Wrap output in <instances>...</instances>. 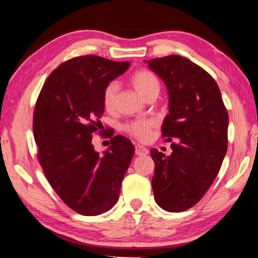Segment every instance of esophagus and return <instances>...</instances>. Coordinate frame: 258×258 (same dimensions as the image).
Listing matches in <instances>:
<instances>
[{
	"instance_id": "1",
	"label": "esophagus",
	"mask_w": 258,
	"mask_h": 258,
	"mask_svg": "<svg viewBox=\"0 0 258 258\" xmlns=\"http://www.w3.org/2000/svg\"><path fill=\"white\" fill-rule=\"evenodd\" d=\"M148 152H149V150H148L146 147L140 146V145H137V146H135V155H137V156L148 155Z\"/></svg>"
}]
</instances>
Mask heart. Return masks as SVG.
<instances>
[{"instance_id": "heart-1", "label": "heart", "mask_w": 258, "mask_h": 258, "mask_svg": "<svg viewBox=\"0 0 258 258\" xmlns=\"http://www.w3.org/2000/svg\"><path fill=\"white\" fill-rule=\"evenodd\" d=\"M131 83L138 93L141 97L146 98L148 94L152 92H159L160 83L158 78L149 71L142 69V71L135 72L131 77ZM119 84L116 81H112L104 86L102 93V103L106 110H111L115 107L117 92H118ZM155 121L151 119H138L130 121L125 125V131L130 133L135 139L146 141L149 139L151 130L154 128Z\"/></svg>"}]
</instances>
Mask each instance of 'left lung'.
Returning <instances> with one entry per match:
<instances>
[{"mask_svg": "<svg viewBox=\"0 0 258 258\" xmlns=\"http://www.w3.org/2000/svg\"><path fill=\"white\" fill-rule=\"evenodd\" d=\"M146 62L168 91L161 133L178 141L169 156L150 149L152 190L158 206L183 212L203 198L220 172L228 150V110L214 78L189 59L167 55Z\"/></svg>", "mask_w": 258, "mask_h": 258, "instance_id": "8db88e82", "label": "left lung"}]
</instances>
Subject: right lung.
<instances>
[{"instance_id":"obj_1","label":"right lung","mask_w":258,"mask_h":258,"mask_svg":"<svg viewBox=\"0 0 258 258\" xmlns=\"http://www.w3.org/2000/svg\"><path fill=\"white\" fill-rule=\"evenodd\" d=\"M128 67V61L76 56L50 74L37 98L33 132L38 161L56 195L81 215L115 206L133 158L134 146L123 135L112 137L102 156L92 143L104 111V86Z\"/></svg>"}]
</instances>
